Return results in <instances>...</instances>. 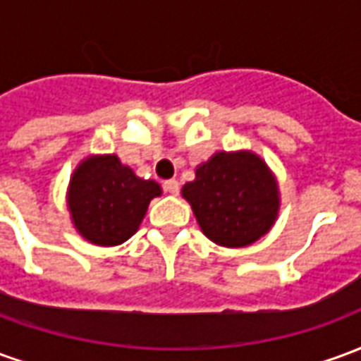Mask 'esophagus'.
I'll return each instance as SVG.
<instances>
[{
	"label": "esophagus",
	"instance_id": "1",
	"mask_svg": "<svg viewBox=\"0 0 361 361\" xmlns=\"http://www.w3.org/2000/svg\"><path fill=\"white\" fill-rule=\"evenodd\" d=\"M164 191L166 193H170V195H178V193H180V183L176 180L164 181Z\"/></svg>",
	"mask_w": 361,
	"mask_h": 361
}]
</instances>
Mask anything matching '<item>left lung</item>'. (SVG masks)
Returning <instances> with one entry per match:
<instances>
[{
    "instance_id": "obj_1",
    "label": "left lung",
    "mask_w": 361,
    "mask_h": 361,
    "mask_svg": "<svg viewBox=\"0 0 361 361\" xmlns=\"http://www.w3.org/2000/svg\"><path fill=\"white\" fill-rule=\"evenodd\" d=\"M199 226L222 247H245L269 232L279 216V183L265 160L251 150L216 152L197 166L181 188Z\"/></svg>"
}]
</instances>
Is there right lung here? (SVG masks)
<instances>
[{
    "mask_svg": "<svg viewBox=\"0 0 361 361\" xmlns=\"http://www.w3.org/2000/svg\"><path fill=\"white\" fill-rule=\"evenodd\" d=\"M162 193L157 181L137 178L116 154H96L75 168L67 209L75 230L94 245H119L139 230L149 203Z\"/></svg>",
    "mask_w": 361,
    "mask_h": 361,
    "instance_id": "1",
    "label": "right lung"
}]
</instances>
